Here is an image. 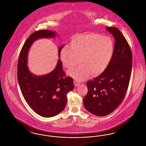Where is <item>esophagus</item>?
Masks as SVG:
<instances>
[{"label": "esophagus", "mask_w": 146, "mask_h": 146, "mask_svg": "<svg viewBox=\"0 0 146 146\" xmlns=\"http://www.w3.org/2000/svg\"><path fill=\"white\" fill-rule=\"evenodd\" d=\"M74 85H75L76 87H78L80 85V84L78 83V82L76 80H74Z\"/></svg>", "instance_id": "34e87169"}]
</instances>
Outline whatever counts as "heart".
Wrapping results in <instances>:
<instances>
[{"label": "heart", "mask_w": 146, "mask_h": 146, "mask_svg": "<svg viewBox=\"0 0 146 146\" xmlns=\"http://www.w3.org/2000/svg\"><path fill=\"white\" fill-rule=\"evenodd\" d=\"M114 44L111 37L96 33L78 35L70 42V48L63 47L60 52L63 64L74 67L79 60L81 63L70 70L68 74L82 81L89 76H97L107 68L114 54Z\"/></svg>", "instance_id": "b5f03b06"}]
</instances>
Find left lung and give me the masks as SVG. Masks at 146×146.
Listing matches in <instances>:
<instances>
[{"instance_id": "left-lung-1", "label": "left lung", "mask_w": 146, "mask_h": 146, "mask_svg": "<svg viewBox=\"0 0 146 146\" xmlns=\"http://www.w3.org/2000/svg\"><path fill=\"white\" fill-rule=\"evenodd\" d=\"M115 39L114 54L107 68L87 82L84 106L91 114L103 117L114 111L125 97L132 70V52L118 28L106 27Z\"/></svg>"}]
</instances>
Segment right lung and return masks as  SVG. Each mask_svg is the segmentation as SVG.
Listing matches in <instances>:
<instances>
[{"label": "right lung", "instance_id": "1", "mask_svg": "<svg viewBox=\"0 0 146 146\" xmlns=\"http://www.w3.org/2000/svg\"><path fill=\"white\" fill-rule=\"evenodd\" d=\"M56 31L40 30L31 35L25 42L20 54L17 68V79L22 94L29 106L39 115L49 118L58 114L67 104V94L74 88L73 80L65 76L62 63L58 60L51 72L37 76L28 68V52L33 43L41 38H53ZM64 45L58 49V57Z\"/></svg>", "mask_w": 146, "mask_h": 146}]
</instances>
